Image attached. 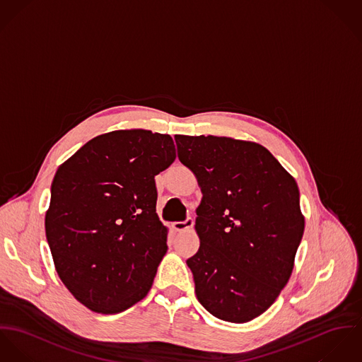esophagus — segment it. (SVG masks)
<instances>
[{
    "mask_svg": "<svg viewBox=\"0 0 362 362\" xmlns=\"http://www.w3.org/2000/svg\"><path fill=\"white\" fill-rule=\"evenodd\" d=\"M193 225H194V219L189 216V218H186V219L182 221V222H173L172 228H173L176 232H183V230H187V229L193 228Z\"/></svg>",
    "mask_w": 362,
    "mask_h": 362,
    "instance_id": "esophagus-1",
    "label": "esophagus"
}]
</instances>
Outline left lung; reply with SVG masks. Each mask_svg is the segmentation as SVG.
<instances>
[{
	"mask_svg": "<svg viewBox=\"0 0 362 362\" xmlns=\"http://www.w3.org/2000/svg\"><path fill=\"white\" fill-rule=\"evenodd\" d=\"M175 141L202 192L200 248L186 261L197 298L222 321H251L291 275L304 233L298 186L257 143L202 134H176Z\"/></svg>",
	"mask_w": 362,
	"mask_h": 362,
	"instance_id": "obj_1",
	"label": "left lung"
}]
</instances>
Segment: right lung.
I'll return each mask as SVG.
<instances>
[{
	"label": "right lung",
	"mask_w": 362,
	"mask_h": 362,
	"mask_svg": "<svg viewBox=\"0 0 362 362\" xmlns=\"http://www.w3.org/2000/svg\"><path fill=\"white\" fill-rule=\"evenodd\" d=\"M175 158L169 134L134 129L94 137L58 168L45 236L61 281L91 311L121 313L151 288L168 250L156 175Z\"/></svg>",
	"instance_id": "obj_1"
}]
</instances>
